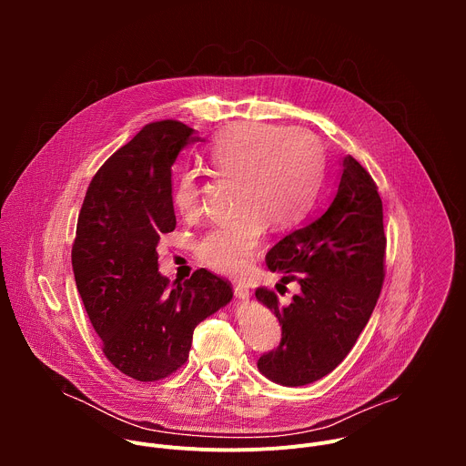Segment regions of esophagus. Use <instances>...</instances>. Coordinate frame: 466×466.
<instances>
[{"label": "esophagus", "mask_w": 466, "mask_h": 466, "mask_svg": "<svg viewBox=\"0 0 466 466\" xmlns=\"http://www.w3.org/2000/svg\"><path fill=\"white\" fill-rule=\"evenodd\" d=\"M234 295L239 299V300H247L250 297V289L247 284H236L234 286Z\"/></svg>", "instance_id": "obj_1"}]
</instances>
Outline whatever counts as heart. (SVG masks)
<instances>
[{
    "label": "heart",
    "instance_id": "b5f03b06",
    "mask_svg": "<svg viewBox=\"0 0 466 466\" xmlns=\"http://www.w3.org/2000/svg\"><path fill=\"white\" fill-rule=\"evenodd\" d=\"M207 162L212 175L234 180L238 214L205 234L198 254L214 271L239 275L258 252L265 223L286 228L309 208L320 178L322 146L306 128L238 123L214 140ZM171 201L184 218L201 210L195 171L175 178Z\"/></svg>",
    "mask_w": 466,
    "mask_h": 466
}]
</instances>
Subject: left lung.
I'll use <instances>...</instances> for the list:
<instances>
[{"label":"left lung","mask_w":466,"mask_h":466,"mask_svg":"<svg viewBox=\"0 0 466 466\" xmlns=\"http://www.w3.org/2000/svg\"><path fill=\"white\" fill-rule=\"evenodd\" d=\"M383 208L378 187L350 155L329 207L288 234L265 256L271 271L300 286L291 304L279 306L273 291L256 299L282 324L277 350L258 360V370L286 387L308 385L334 370L352 350L383 284Z\"/></svg>","instance_id":"obj_1"}]
</instances>
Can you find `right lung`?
I'll list each match as a JSON object with an SVG mask.
<instances>
[{
    "label": "right lung",
    "mask_w": 466,
    "mask_h": 466,
    "mask_svg": "<svg viewBox=\"0 0 466 466\" xmlns=\"http://www.w3.org/2000/svg\"><path fill=\"white\" fill-rule=\"evenodd\" d=\"M198 140L180 121L146 125L99 167L77 221L79 295L106 360L138 381L182 367L195 326L232 300L230 284L207 269L177 286L158 273L160 234L177 225L171 166Z\"/></svg>",
    "instance_id": "right-lung-1"
}]
</instances>
